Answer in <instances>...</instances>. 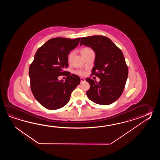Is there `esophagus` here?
<instances>
[{
    "label": "esophagus",
    "instance_id": "1",
    "mask_svg": "<svg viewBox=\"0 0 160 160\" xmlns=\"http://www.w3.org/2000/svg\"><path fill=\"white\" fill-rule=\"evenodd\" d=\"M85 81V79L84 78H82V77H81V82H83Z\"/></svg>",
    "mask_w": 160,
    "mask_h": 160
}]
</instances>
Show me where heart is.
<instances>
[{
  "label": "heart",
  "mask_w": 160,
  "mask_h": 160,
  "mask_svg": "<svg viewBox=\"0 0 160 160\" xmlns=\"http://www.w3.org/2000/svg\"><path fill=\"white\" fill-rule=\"evenodd\" d=\"M92 51V50L90 48L86 47V48H82L81 50V53L83 57V56H85V55L87 54L89 52H90V51ZM73 54H74L73 52H70L69 54L68 55V62H70L71 61L72 57V56H73ZM75 72L77 74L79 75H83L85 74V72H83V71H82V70H76Z\"/></svg>",
  "instance_id": "b5f03b06"
}]
</instances>
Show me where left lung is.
I'll return each instance as SVG.
<instances>
[{"instance_id":"8db88e82","label":"left lung","mask_w":160,"mask_h":160,"mask_svg":"<svg viewBox=\"0 0 160 160\" xmlns=\"http://www.w3.org/2000/svg\"><path fill=\"white\" fill-rule=\"evenodd\" d=\"M82 44L95 52V66L92 68V75L100 79L99 82L86 79L90 86L86 94L95 103L110 105L122 94L128 75L122 52L109 38L102 35L82 38L80 45Z\"/></svg>"}]
</instances>
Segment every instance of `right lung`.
<instances>
[{"label": "right lung", "mask_w": 160, "mask_h": 160, "mask_svg": "<svg viewBox=\"0 0 160 160\" xmlns=\"http://www.w3.org/2000/svg\"><path fill=\"white\" fill-rule=\"evenodd\" d=\"M74 39L52 38L39 48L29 68L31 92L41 105L49 110L60 109L68 103L72 91L80 83L78 75L64 71L68 68V56L79 43ZM65 75V82L58 77Z\"/></svg>", "instance_id": "obj_1"}]
</instances>
